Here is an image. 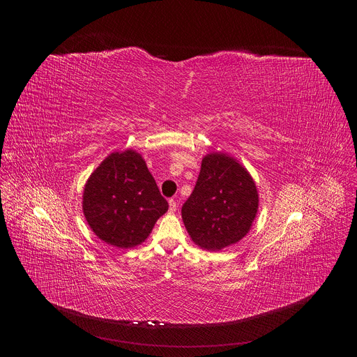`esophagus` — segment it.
<instances>
[{
  "label": "esophagus",
  "mask_w": 357,
  "mask_h": 357,
  "mask_svg": "<svg viewBox=\"0 0 357 357\" xmlns=\"http://www.w3.org/2000/svg\"><path fill=\"white\" fill-rule=\"evenodd\" d=\"M176 208H178L176 200L169 199V213H175V212H176Z\"/></svg>",
  "instance_id": "obj_1"
}]
</instances>
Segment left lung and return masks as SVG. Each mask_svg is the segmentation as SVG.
Returning <instances> with one entry per match:
<instances>
[{
    "mask_svg": "<svg viewBox=\"0 0 357 357\" xmlns=\"http://www.w3.org/2000/svg\"><path fill=\"white\" fill-rule=\"evenodd\" d=\"M259 209V193L250 174L220 152L206 155L193 192L182 206L192 240L211 251L241 240Z\"/></svg>",
    "mask_w": 357,
    "mask_h": 357,
    "instance_id": "1",
    "label": "left lung"
}]
</instances>
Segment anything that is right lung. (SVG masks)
Listing matches in <instances>:
<instances>
[{"mask_svg": "<svg viewBox=\"0 0 357 357\" xmlns=\"http://www.w3.org/2000/svg\"><path fill=\"white\" fill-rule=\"evenodd\" d=\"M167 211V199L132 149L113 152L84 186L83 213L89 226L98 238L120 248L142 243Z\"/></svg>", "mask_w": 357, "mask_h": 357, "instance_id": "1", "label": "right lung"}]
</instances>
